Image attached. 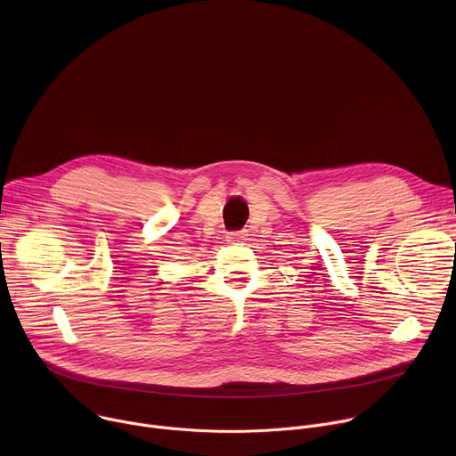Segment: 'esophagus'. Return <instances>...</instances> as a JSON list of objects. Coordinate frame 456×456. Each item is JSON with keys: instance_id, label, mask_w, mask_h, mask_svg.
<instances>
[{"instance_id": "1", "label": "esophagus", "mask_w": 456, "mask_h": 456, "mask_svg": "<svg viewBox=\"0 0 456 456\" xmlns=\"http://www.w3.org/2000/svg\"><path fill=\"white\" fill-rule=\"evenodd\" d=\"M245 238H247L245 231H238V232H229V234H227V241H231V243H240V241H243Z\"/></svg>"}]
</instances>
